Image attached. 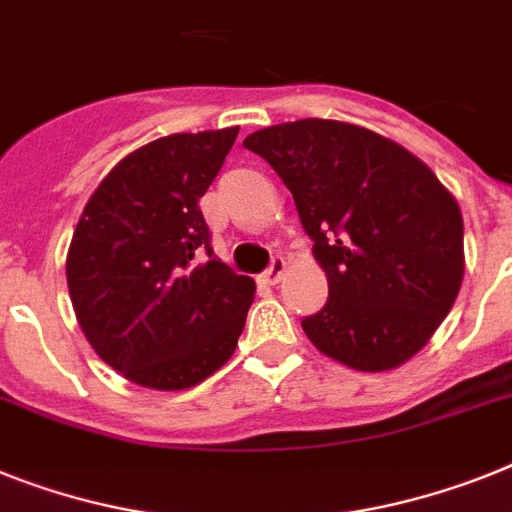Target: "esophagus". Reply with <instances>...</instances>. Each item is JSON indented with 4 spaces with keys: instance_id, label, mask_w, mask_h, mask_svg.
Listing matches in <instances>:
<instances>
[{
    "instance_id": "esophagus-1",
    "label": "esophagus",
    "mask_w": 512,
    "mask_h": 512,
    "mask_svg": "<svg viewBox=\"0 0 512 512\" xmlns=\"http://www.w3.org/2000/svg\"><path fill=\"white\" fill-rule=\"evenodd\" d=\"M283 270H286L283 257H273V263H270V268L265 270L263 276H260V281H263L265 286H276V283L283 278Z\"/></svg>"
}]
</instances>
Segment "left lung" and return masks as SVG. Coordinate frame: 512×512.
<instances>
[{"mask_svg":"<svg viewBox=\"0 0 512 512\" xmlns=\"http://www.w3.org/2000/svg\"><path fill=\"white\" fill-rule=\"evenodd\" d=\"M294 195L328 276V302L302 320L330 359L359 372L409 362L463 281L461 208L427 163L388 137L299 119L244 137Z\"/></svg>","mask_w":512,"mask_h":512,"instance_id":"1","label":"left lung"}]
</instances>
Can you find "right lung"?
I'll list each match as a JSON object with an SVG mask.
<instances>
[{
	"label": "right lung",
	"mask_w": 512,
	"mask_h": 512,
	"mask_svg": "<svg viewBox=\"0 0 512 512\" xmlns=\"http://www.w3.org/2000/svg\"><path fill=\"white\" fill-rule=\"evenodd\" d=\"M239 127L143 145L109 171L67 252L77 322L103 362L153 390H184L229 362L255 281L210 247L200 197Z\"/></svg>",
	"instance_id": "obj_1"
}]
</instances>
